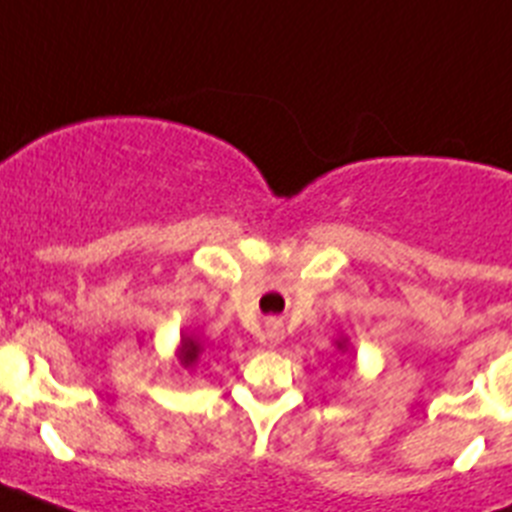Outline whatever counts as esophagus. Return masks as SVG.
Returning <instances> with one entry per match:
<instances>
[{
	"label": "esophagus",
	"mask_w": 512,
	"mask_h": 512,
	"mask_svg": "<svg viewBox=\"0 0 512 512\" xmlns=\"http://www.w3.org/2000/svg\"><path fill=\"white\" fill-rule=\"evenodd\" d=\"M264 338H266V343H271V346H277V343L284 338L282 323H279V320H269V323H266Z\"/></svg>",
	"instance_id": "1"
}]
</instances>
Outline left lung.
Here are the masks:
<instances>
[{"instance_id":"obj_1","label":"left lung","mask_w":512,"mask_h":512,"mask_svg":"<svg viewBox=\"0 0 512 512\" xmlns=\"http://www.w3.org/2000/svg\"><path fill=\"white\" fill-rule=\"evenodd\" d=\"M333 343H336L338 354H351V351H354V348H351V341H348L346 333H341V336H338Z\"/></svg>"}]
</instances>
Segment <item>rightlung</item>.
<instances>
[{"mask_svg":"<svg viewBox=\"0 0 512 512\" xmlns=\"http://www.w3.org/2000/svg\"><path fill=\"white\" fill-rule=\"evenodd\" d=\"M202 351H205L202 338L189 333V330H182V338H179V346H176V354H174L176 361L182 364V369H189V372H192L194 366H197V361H200Z\"/></svg>","mask_w":512,"mask_h":512,"instance_id":"obj_1","label":"right lung"}]
</instances>
